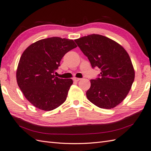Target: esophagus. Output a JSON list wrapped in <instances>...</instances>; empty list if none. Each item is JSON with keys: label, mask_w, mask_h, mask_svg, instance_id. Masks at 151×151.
I'll return each instance as SVG.
<instances>
[{"label": "esophagus", "mask_w": 151, "mask_h": 151, "mask_svg": "<svg viewBox=\"0 0 151 151\" xmlns=\"http://www.w3.org/2000/svg\"><path fill=\"white\" fill-rule=\"evenodd\" d=\"M80 80H81V78H73V80H74V81H75V82H78V81H80Z\"/></svg>", "instance_id": "1"}]
</instances>
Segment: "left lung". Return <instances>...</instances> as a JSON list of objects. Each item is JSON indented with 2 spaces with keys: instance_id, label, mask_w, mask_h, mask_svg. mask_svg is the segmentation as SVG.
Instances as JSON below:
<instances>
[{
  "instance_id": "left-lung-1",
  "label": "left lung",
  "mask_w": 151,
  "mask_h": 151,
  "mask_svg": "<svg viewBox=\"0 0 151 151\" xmlns=\"http://www.w3.org/2000/svg\"><path fill=\"white\" fill-rule=\"evenodd\" d=\"M75 41L92 68L101 71L96 78L90 80L87 98L100 108L116 107L127 96L134 80V70L127 51L100 35H89Z\"/></svg>"
}]
</instances>
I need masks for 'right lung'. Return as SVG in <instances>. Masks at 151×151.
I'll return each mask as SVG.
<instances>
[{"mask_svg":"<svg viewBox=\"0 0 151 151\" xmlns=\"http://www.w3.org/2000/svg\"><path fill=\"white\" fill-rule=\"evenodd\" d=\"M76 47L73 40L55 37L38 40L23 52L17 70V81L35 107L51 111L65 101L73 80L59 78L54 73L65 54Z\"/></svg>","mask_w":151,"mask_h":151,"instance_id":"add662e5","label":"right lung"}]
</instances>
